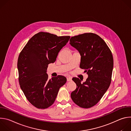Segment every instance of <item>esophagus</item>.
Segmentation results:
<instances>
[{"label":"esophagus","instance_id":"esophagus-1","mask_svg":"<svg viewBox=\"0 0 131 131\" xmlns=\"http://www.w3.org/2000/svg\"><path fill=\"white\" fill-rule=\"evenodd\" d=\"M71 80V77H67V81H70Z\"/></svg>","mask_w":131,"mask_h":131}]
</instances>
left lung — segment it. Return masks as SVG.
<instances>
[{"instance_id": "obj_1", "label": "left lung", "mask_w": 131, "mask_h": 131, "mask_svg": "<svg viewBox=\"0 0 131 131\" xmlns=\"http://www.w3.org/2000/svg\"><path fill=\"white\" fill-rule=\"evenodd\" d=\"M69 41L80 53V67L88 75L83 83L78 78H72L77 88L71 92V98L80 107L91 108L100 101L109 87L114 67L113 55L104 40L95 34L73 36Z\"/></svg>"}]
</instances>
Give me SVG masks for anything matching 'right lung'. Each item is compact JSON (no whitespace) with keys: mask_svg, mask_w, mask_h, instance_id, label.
Wrapping results in <instances>:
<instances>
[{"mask_svg":"<svg viewBox=\"0 0 131 131\" xmlns=\"http://www.w3.org/2000/svg\"><path fill=\"white\" fill-rule=\"evenodd\" d=\"M70 36H60L45 32L35 34L18 56L17 69L20 87L27 100L35 107L46 109L51 106L60 88L67 79L63 76L48 79V66L57 59L59 52Z\"/></svg>","mask_w":131,"mask_h":131,"instance_id":"obj_1","label":"right lung"}]
</instances>
